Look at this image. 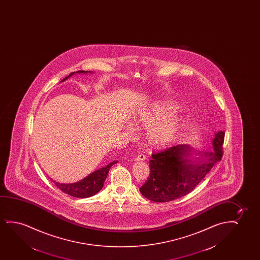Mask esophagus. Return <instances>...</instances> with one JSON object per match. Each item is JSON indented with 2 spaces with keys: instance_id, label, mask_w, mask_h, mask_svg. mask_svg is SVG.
<instances>
[{
  "instance_id": "obj_1",
  "label": "esophagus",
  "mask_w": 260,
  "mask_h": 260,
  "mask_svg": "<svg viewBox=\"0 0 260 260\" xmlns=\"http://www.w3.org/2000/svg\"><path fill=\"white\" fill-rule=\"evenodd\" d=\"M135 160H139H139H146V155H145V154H142V153H141V154H139L138 156H136Z\"/></svg>"
}]
</instances>
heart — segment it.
I'll use <instances>...</instances> for the list:
<instances>
[{"mask_svg": "<svg viewBox=\"0 0 260 260\" xmlns=\"http://www.w3.org/2000/svg\"><path fill=\"white\" fill-rule=\"evenodd\" d=\"M175 107L167 101H158L144 108L136 116V124L148 128L146 140L153 147H164L173 139L179 128V118L171 116Z\"/></svg>", "mask_w": 260, "mask_h": 260, "instance_id": "obj_1", "label": "heart"}]
</instances>
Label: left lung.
Segmentation results:
<instances>
[{"label": "left lung", "mask_w": 260, "mask_h": 260, "mask_svg": "<svg viewBox=\"0 0 260 260\" xmlns=\"http://www.w3.org/2000/svg\"><path fill=\"white\" fill-rule=\"evenodd\" d=\"M224 139V132H217L213 149L198 152L192 158V148L186 144L153 153L150 176L139 189L142 196L155 203H167L188 194L222 159Z\"/></svg>", "instance_id": "1"}]
</instances>
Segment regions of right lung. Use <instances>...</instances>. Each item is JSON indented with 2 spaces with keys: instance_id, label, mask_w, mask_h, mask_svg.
<instances>
[{
  "instance_id": "add662e5",
  "label": "right lung",
  "mask_w": 260,
  "mask_h": 260,
  "mask_svg": "<svg viewBox=\"0 0 260 260\" xmlns=\"http://www.w3.org/2000/svg\"><path fill=\"white\" fill-rule=\"evenodd\" d=\"M76 73H87V71H77ZM75 72L71 73L70 75L63 79L64 81L69 76L74 75ZM117 160H114L111 164L107 165L106 167L95 171L91 174H89L87 178L82 179L81 181L73 183V184H60L57 182L53 181L54 184L57 185V187L60 189L62 192L68 193L69 196L77 197V198H87L96 194L100 192L104 185V182L107 178V174L109 172L110 168L114 164H117Z\"/></svg>"
}]
</instances>
